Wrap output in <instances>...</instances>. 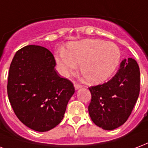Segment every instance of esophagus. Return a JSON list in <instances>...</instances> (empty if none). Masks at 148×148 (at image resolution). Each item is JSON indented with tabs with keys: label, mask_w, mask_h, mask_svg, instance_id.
Returning <instances> with one entry per match:
<instances>
[{
	"label": "esophagus",
	"mask_w": 148,
	"mask_h": 148,
	"mask_svg": "<svg viewBox=\"0 0 148 148\" xmlns=\"http://www.w3.org/2000/svg\"><path fill=\"white\" fill-rule=\"evenodd\" d=\"M74 87H75V90H78V89H79V88H81L82 85L79 84H77V83H74Z\"/></svg>",
	"instance_id": "1"
}]
</instances>
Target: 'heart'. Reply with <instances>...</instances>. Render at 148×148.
<instances>
[{"instance_id":"heart-1","label":"heart","mask_w":148,"mask_h":148,"mask_svg":"<svg viewBox=\"0 0 148 148\" xmlns=\"http://www.w3.org/2000/svg\"><path fill=\"white\" fill-rule=\"evenodd\" d=\"M55 61L61 74L73 73L80 64V73L90 84L105 81L119 65L121 50L112 42L99 39H84L70 42L67 50H61Z\"/></svg>"}]
</instances>
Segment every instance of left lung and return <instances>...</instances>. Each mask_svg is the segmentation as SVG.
<instances>
[{"instance_id": "obj_1", "label": "left lung", "mask_w": 148, "mask_h": 148, "mask_svg": "<svg viewBox=\"0 0 148 148\" xmlns=\"http://www.w3.org/2000/svg\"><path fill=\"white\" fill-rule=\"evenodd\" d=\"M140 73L136 61L124 59L113 78L89 87L90 117L97 126L113 130L128 120L140 95Z\"/></svg>"}]
</instances>
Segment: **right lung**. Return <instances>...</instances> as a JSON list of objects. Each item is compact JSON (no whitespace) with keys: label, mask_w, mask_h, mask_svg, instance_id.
I'll list each match as a JSON object with an SVG mask.
<instances>
[{"label":"right lung","mask_w":148,"mask_h":148,"mask_svg":"<svg viewBox=\"0 0 148 148\" xmlns=\"http://www.w3.org/2000/svg\"><path fill=\"white\" fill-rule=\"evenodd\" d=\"M49 49L29 45L19 49L8 72V96L19 120L30 129L46 132L63 119L75 92L73 83L55 69Z\"/></svg>","instance_id":"right-lung-1"}]
</instances>
